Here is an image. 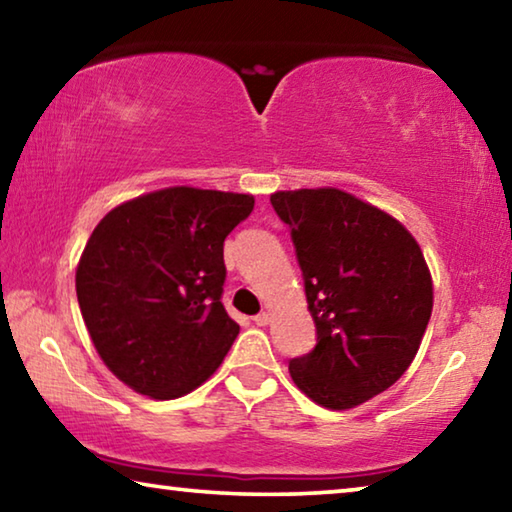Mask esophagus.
I'll return each instance as SVG.
<instances>
[{
	"label": "esophagus",
	"mask_w": 512,
	"mask_h": 512,
	"mask_svg": "<svg viewBox=\"0 0 512 512\" xmlns=\"http://www.w3.org/2000/svg\"><path fill=\"white\" fill-rule=\"evenodd\" d=\"M253 323H255L257 327H264V325L271 323V314H266V311H262V314L253 316Z\"/></svg>",
	"instance_id": "obj_1"
}]
</instances>
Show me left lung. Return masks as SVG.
Masks as SVG:
<instances>
[{"instance_id":"1","label":"left lung","mask_w":512,"mask_h":512,"mask_svg":"<svg viewBox=\"0 0 512 512\" xmlns=\"http://www.w3.org/2000/svg\"><path fill=\"white\" fill-rule=\"evenodd\" d=\"M305 280L316 345L291 379L332 411L384 393L411 366L433 307L418 241L393 216L341 189L275 192Z\"/></svg>"}]
</instances>
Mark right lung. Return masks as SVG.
Listing matches in <instances>:
<instances>
[{
	"mask_svg": "<svg viewBox=\"0 0 512 512\" xmlns=\"http://www.w3.org/2000/svg\"><path fill=\"white\" fill-rule=\"evenodd\" d=\"M253 207L250 194L169 187L94 228L76 296L99 357L133 391L173 400L221 366L239 334L221 302L223 241Z\"/></svg>",
	"mask_w": 512,
	"mask_h": 512,
	"instance_id": "obj_1",
	"label": "right lung"
}]
</instances>
